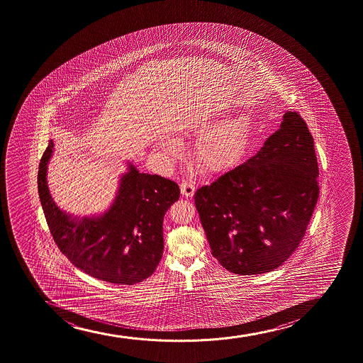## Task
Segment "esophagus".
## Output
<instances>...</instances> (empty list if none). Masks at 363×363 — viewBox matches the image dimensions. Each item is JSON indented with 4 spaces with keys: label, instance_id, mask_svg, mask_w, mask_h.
<instances>
[{
    "label": "esophagus",
    "instance_id": "esophagus-1",
    "mask_svg": "<svg viewBox=\"0 0 363 363\" xmlns=\"http://www.w3.org/2000/svg\"><path fill=\"white\" fill-rule=\"evenodd\" d=\"M194 191H196V186L191 182V179L184 181V182L181 184V193H182V196L191 198V196H193V194H194Z\"/></svg>",
    "mask_w": 363,
    "mask_h": 363
}]
</instances>
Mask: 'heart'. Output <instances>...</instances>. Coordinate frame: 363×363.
Returning <instances> with one entry per match:
<instances>
[{"label":"heart","mask_w":363,"mask_h":363,"mask_svg":"<svg viewBox=\"0 0 363 363\" xmlns=\"http://www.w3.org/2000/svg\"><path fill=\"white\" fill-rule=\"evenodd\" d=\"M210 125V121L191 124V129L203 131L196 143V160L210 170H218L240 158L249 145L251 119L247 114H235ZM159 150L172 155L177 148L174 141H162Z\"/></svg>","instance_id":"obj_1"}]
</instances>
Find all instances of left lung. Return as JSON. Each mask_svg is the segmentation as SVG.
Here are the masks:
<instances>
[{"instance_id": "obj_1", "label": "left lung", "mask_w": 363, "mask_h": 363, "mask_svg": "<svg viewBox=\"0 0 363 363\" xmlns=\"http://www.w3.org/2000/svg\"><path fill=\"white\" fill-rule=\"evenodd\" d=\"M314 139L297 112L244 163L198 188L196 210L212 256L232 273L279 268L306 234L318 199Z\"/></svg>"}]
</instances>
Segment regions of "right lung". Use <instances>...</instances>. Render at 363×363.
<instances>
[{
    "label": "right lung",
    "instance_id": "1",
    "mask_svg": "<svg viewBox=\"0 0 363 363\" xmlns=\"http://www.w3.org/2000/svg\"><path fill=\"white\" fill-rule=\"evenodd\" d=\"M53 140L42 155L37 184L54 241L74 267L102 281L134 285L155 273L164 251L165 212L179 198L172 179L140 172L126 162L118 191L106 211L72 216L59 208L47 182Z\"/></svg>",
    "mask_w": 363,
    "mask_h": 363
}]
</instances>
